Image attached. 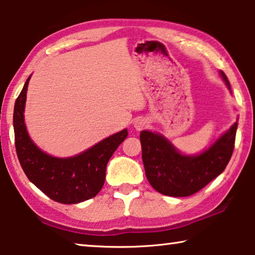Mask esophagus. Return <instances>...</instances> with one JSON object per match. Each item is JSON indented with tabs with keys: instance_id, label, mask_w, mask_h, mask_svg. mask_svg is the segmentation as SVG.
<instances>
[{
	"instance_id": "obj_1",
	"label": "esophagus",
	"mask_w": 255,
	"mask_h": 255,
	"mask_svg": "<svg viewBox=\"0 0 255 255\" xmlns=\"http://www.w3.org/2000/svg\"><path fill=\"white\" fill-rule=\"evenodd\" d=\"M146 125H147V122L143 118H138L135 120V123H133V126H135L137 130H141L144 127H146Z\"/></svg>"
}]
</instances>
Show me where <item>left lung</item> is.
Masks as SVG:
<instances>
[{
    "label": "left lung",
    "instance_id": "8db88e82",
    "mask_svg": "<svg viewBox=\"0 0 255 255\" xmlns=\"http://www.w3.org/2000/svg\"><path fill=\"white\" fill-rule=\"evenodd\" d=\"M223 80L231 90L225 73ZM237 123L199 155H182L165 137L148 130L140 132L141 157L146 178L164 196L188 197L222 173L234 150Z\"/></svg>",
    "mask_w": 255,
    "mask_h": 255
}]
</instances>
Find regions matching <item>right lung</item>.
I'll list each match as a JSON object with an SVG mask.
<instances>
[{
    "label": "right lung",
    "instance_id": "1",
    "mask_svg": "<svg viewBox=\"0 0 255 255\" xmlns=\"http://www.w3.org/2000/svg\"><path fill=\"white\" fill-rule=\"evenodd\" d=\"M30 76L16 98L13 112L15 149L28 179L47 197L60 204H79L96 197L106 180L112 154L126 139L127 129L106 138L73 157L58 158L42 152L29 137L24 125V106Z\"/></svg>",
    "mask_w": 255,
    "mask_h": 255
}]
</instances>
